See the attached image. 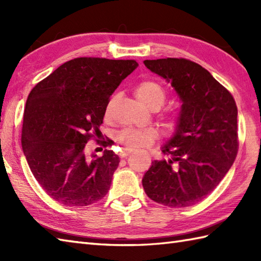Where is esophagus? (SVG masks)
Instances as JSON below:
<instances>
[{
    "mask_svg": "<svg viewBox=\"0 0 261 261\" xmlns=\"http://www.w3.org/2000/svg\"><path fill=\"white\" fill-rule=\"evenodd\" d=\"M132 151H134L132 149H122L119 154H120L121 158H125V157L129 156L130 153H132Z\"/></svg>",
    "mask_w": 261,
    "mask_h": 261,
    "instance_id": "esophagus-1",
    "label": "esophagus"
}]
</instances>
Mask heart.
<instances>
[{
    "label": "heart",
    "mask_w": 261,
    "mask_h": 261,
    "mask_svg": "<svg viewBox=\"0 0 261 261\" xmlns=\"http://www.w3.org/2000/svg\"><path fill=\"white\" fill-rule=\"evenodd\" d=\"M135 94L139 101L145 104L147 108L151 109L153 111L159 110L163 107L166 102V92L164 87L159 84V83L146 80L140 82L135 87ZM114 103V97H112L108 102L107 107H105V115L109 116L111 113V108ZM180 120V114L177 111L174 112H169L165 116L166 126L169 129H175L178 125ZM118 141L126 147L127 149L134 148H147L150 147L152 143L159 138L158 130L153 129V127H148V129L137 130V129H124L122 130L120 134L116 136Z\"/></svg>",
    "instance_id": "1"
}]
</instances>
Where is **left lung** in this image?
Wrapping results in <instances>:
<instances>
[{
  "instance_id": "1",
  "label": "left lung",
  "mask_w": 261,
  "mask_h": 261,
  "mask_svg": "<svg viewBox=\"0 0 261 261\" xmlns=\"http://www.w3.org/2000/svg\"><path fill=\"white\" fill-rule=\"evenodd\" d=\"M148 69L171 83L181 99L180 120L153 160L142 186L149 198L169 207H187L212 193L239 149L238 109L232 94L201 65L185 58L145 60Z\"/></svg>"
}]
</instances>
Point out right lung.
<instances>
[{
	"label": "right lung",
	"instance_id": "add662e5",
	"mask_svg": "<svg viewBox=\"0 0 261 261\" xmlns=\"http://www.w3.org/2000/svg\"><path fill=\"white\" fill-rule=\"evenodd\" d=\"M138 66L134 59L80 57L66 62L28 96L21 143L31 173L55 201L86 206L107 195L120 159L112 140H99L105 107L122 80ZM106 149L88 159L86 143Z\"/></svg>",
	"mask_w": 261,
	"mask_h": 261
}]
</instances>
